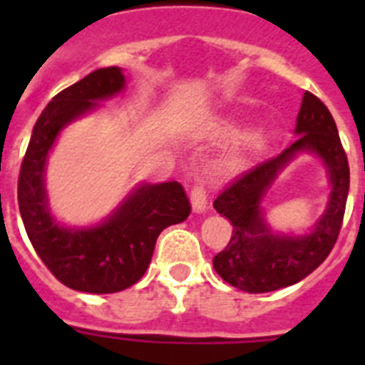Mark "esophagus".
<instances>
[{
    "label": "esophagus",
    "instance_id": "1",
    "mask_svg": "<svg viewBox=\"0 0 365 365\" xmlns=\"http://www.w3.org/2000/svg\"><path fill=\"white\" fill-rule=\"evenodd\" d=\"M191 206H193V212H197V214L205 212L206 206H208V193H206V187L202 182H197L191 189Z\"/></svg>",
    "mask_w": 365,
    "mask_h": 365
}]
</instances>
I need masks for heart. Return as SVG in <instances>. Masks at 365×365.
I'll return each instance as SVG.
<instances>
[{"label":"heart","mask_w":365,"mask_h":365,"mask_svg":"<svg viewBox=\"0 0 365 365\" xmlns=\"http://www.w3.org/2000/svg\"><path fill=\"white\" fill-rule=\"evenodd\" d=\"M239 134H240V128H237V126H227V128H225V136L227 138H237ZM263 143H265V136H263V134H257V136H254L248 142V149L250 151H259V149L263 148ZM242 163H244V155H235L229 165L240 166Z\"/></svg>","instance_id":"1"}]
</instances>
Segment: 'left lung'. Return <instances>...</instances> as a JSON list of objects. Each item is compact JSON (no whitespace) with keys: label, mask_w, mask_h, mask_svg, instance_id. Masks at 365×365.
I'll return each instance as SVG.
<instances>
[{"label":"left lung","mask_w":365,"mask_h":365,"mask_svg":"<svg viewBox=\"0 0 365 365\" xmlns=\"http://www.w3.org/2000/svg\"><path fill=\"white\" fill-rule=\"evenodd\" d=\"M295 134L297 140L289 148L235 178L214 200V208L233 225L231 240L214 257V269L225 282L248 294L274 292L303 280L328 257L343 225L351 180L349 160L334 117L312 93L303 94ZM299 150L317 153L329 168V208L312 234L274 235L266 227L260 199Z\"/></svg>","instance_id":"8db88e82"}]
</instances>
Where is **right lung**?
Segmentation results:
<instances>
[{
	"label": "right lung",
	"mask_w": 365,
	"mask_h": 365,
	"mask_svg": "<svg viewBox=\"0 0 365 365\" xmlns=\"http://www.w3.org/2000/svg\"><path fill=\"white\" fill-rule=\"evenodd\" d=\"M125 88L119 68H100L58 93L37 119L19 176V208L31 246L68 288L115 294L143 277L163 229L187 220L182 183L140 185L104 223L88 229L60 225L48 212L45 163L58 132Z\"/></svg>",
	"instance_id": "obj_1"
}]
</instances>
